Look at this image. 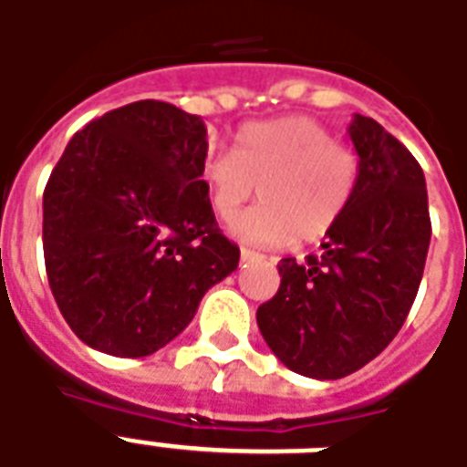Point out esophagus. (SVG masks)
Here are the masks:
<instances>
[{
	"instance_id": "esophagus-1",
	"label": "esophagus",
	"mask_w": 467,
	"mask_h": 467,
	"mask_svg": "<svg viewBox=\"0 0 467 467\" xmlns=\"http://www.w3.org/2000/svg\"><path fill=\"white\" fill-rule=\"evenodd\" d=\"M240 256H242V262H254V259H264V254H259V252H252V249H244V247H242Z\"/></svg>"
}]
</instances>
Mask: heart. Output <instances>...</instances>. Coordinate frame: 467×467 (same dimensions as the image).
<instances>
[{
  "label": "heart",
  "mask_w": 467,
  "mask_h": 467,
  "mask_svg": "<svg viewBox=\"0 0 467 467\" xmlns=\"http://www.w3.org/2000/svg\"><path fill=\"white\" fill-rule=\"evenodd\" d=\"M215 215L230 220L259 186L262 203L233 220L247 244L281 247L332 233L358 182V157L303 116L249 123L234 148L205 160L201 171Z\"/></svg>",
  "instance_id": "b5f03b06"
}]
</instances>
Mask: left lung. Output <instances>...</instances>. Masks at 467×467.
Masks as SVG:
<instances>
[{
	"label": "left lung",
	"mask_w": 467,
	"mask_h": 467,
	"mask_svg": "<svg viewBox=\"0 0 467 467\" xmlns=\"http://www.w3.org/2000/svg\"><path fill=\"white\" fill-rule=\"evenodd\" d=\"M348 138L358 182L347 211L319 256L281 259L278 293L256 310L278 361L317 380L351 376L395 339L431 240L427 182L412 152L361 113Z\"/></svg>",
	"instance_id": "8db88e82"
}]
</instances>
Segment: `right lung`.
<instances>
[{
    "label": "right lung",
    "mask_w": 467,
    "mask_h": 467,
    "mask_svg": "<svg viewBox=\"0 0 467 467\" xmlns=\"http://www.w3.org/2000/svg\"><path fill=\"white\" fill-rule=\"evenodd\" d=\"M201 116L145 99L67 142L43 193L50 291L87 347L155 354L189 327L240 249L218 230L203 186Z\"/></svg>",
    "instance_id": "1"
}]
</instances>
